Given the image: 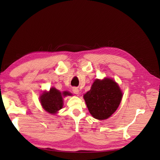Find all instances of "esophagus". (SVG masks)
Here are the masks:
<instances>
[{
	"instance_id": "34e87169",
	"label": "esophagus",
	"mask_w": 160,
	"mask_h": 160,
	"mask_svg": "<svg viewBox=\"0 0 160 160\" xmlns=\"http://www.w3.org/2000/svg\"><path fill=\"white\" fill-rule=\"evenodd\" d=\"M72 93L76 94V95H78L79 93V90L77 89V88H72Z\"/></svg>"
}]
</instances>
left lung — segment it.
<instances>
[{"instance_id":"8db88e82","label":"left lung","mask_w":160,"mask_h":160,"mask_svg":"<svg viewBox=\"0 0 160 160\" xmlns=\"http://www.w3.org/2000/svg\"><path fill=\"white\" fill-rule=\"evenodd\" d=\"M122 95V90L113 79L105 78L96 79L83 98L91 115L97 119L103 120L117 110Z\"/></svg>"}]
</instances>
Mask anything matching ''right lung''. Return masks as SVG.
I'll list each match as a JSON object with an SVG mask.
<instances>
[{"label":"right lung","instance_id":"add662e5","mask_svg":"<svg viewBox=\"0 0 160 160\" xmlns=\"http://www.w3.org/2000/svg\"><path fill=\"white\" fill-rule=\"evenodd\" d=\"M72 95L69 91L61 92L55 88L50 89L49 91H44L40 97V101L42 108L47 112L55 114L63 107V97Z\"/></svg>","mask_w":160,"mask_h":160}]
</instances>
